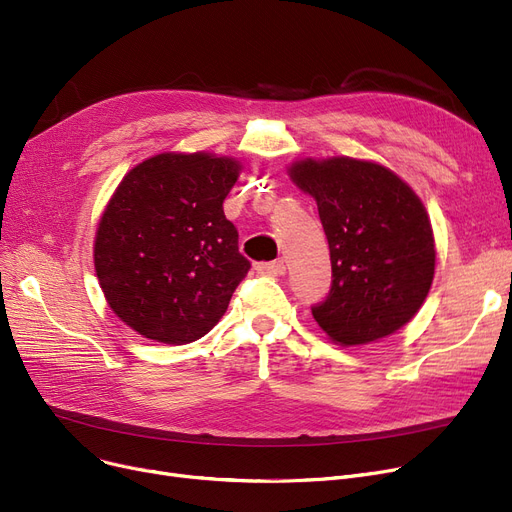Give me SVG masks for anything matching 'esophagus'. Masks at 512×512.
Listing matches in <instances>:
<instances>
[{
  "label": "esophagus",
  "mask_w": 512,
  "mask_h": 512,
  "mask_svg": "<svg viewBox=\"0 0 512 512\" xmlns=\"http://www.w3.org/2000/svg\"><path fill=\"white\" fill-rule=\"evenodd\" d=\"M255 270L261 276H284L286 265H284V261H261L255 265Z\"/></svg>",
  "instance_id": "1"
}]
</instances>
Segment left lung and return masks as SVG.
I'll return each instance as SVG.
<instances>
[{
  "mask_svg": "<svg viewBox=\"0 0 512 512\" xmlns=\"http://www.w3.org/2000/svg\"><path fill=\"white\" fill-rule=\"evenodd\" d=\"M292 182L317 203L332 288L313 317L340 346L400 330L421 309L436 270L432 222L413 188L375 161L301 159Z\"/></svg>",
  "mask_w": 512,
  "mask_h": 512,
  "instance_id": "1",
  "label": "left lung"
}]
</instances>
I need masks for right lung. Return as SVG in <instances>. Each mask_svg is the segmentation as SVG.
I'll list each match as a JSON object with an SVG mask.
<instances>
[{"label":"right lung","mask_w":512,"mask_h":512,"mask_svg":"<svg viewBox=\"0 0 512 512\" xmlns=\"http://www.w3.org/2000/svg\"><path fill=\"white\" fill-rule=\"evenodd\" d=\"M242 166L211 153H159L118 184L95 234V272L110 309L164 344L203 338L251 263L224 199Z\"/></svg>","instance_id":"1"}]
</instances>
